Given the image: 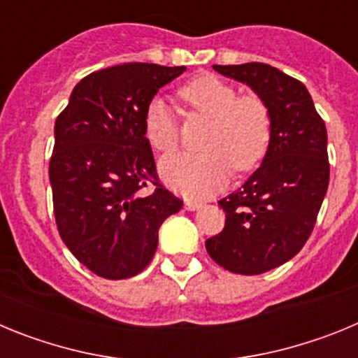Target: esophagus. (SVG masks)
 Masks as SVG:
<instances>
[{"instance_id":"1","label":"esophagus","mask_w":358,"mask_h":358,"mask_svg":"<svg viewBox=\"0 0 358 358\" xmlns=\"http://www.w3.org/2000/svg\"><path fill=\"white\" fill-rule=\"evenodd\" d=\"M201 206H202V202H199V201H186L185 202V208H186V210H189V211L199 210Z\"/></svg>"}]
</instances>
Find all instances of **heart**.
Wrapping results in <instances>:
<instances>
[{"label":"heart","mask_w":358,"mask_h":358,"mask_svg":"<svg viewBox=\"0 0 358 358\" xmlns=\"http://www.w3.org/2000/svg\"><path fill=\"white\" fill-rule=\"evenodd\" d=\"M188 113L210 120L201 140V154H181L161 161V176L185 195H206L224 185L233 170L249 172L265 157L273 138V116L256 94L238 90L215 75L189 80L177 91ZM143 134L157 154L169 156L179 145L172 109L152 98L143 110Z\"/></svg>","instance_id":"heart-1"}]
</instances>
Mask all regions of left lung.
<instances>
[{
    "label": "left lung",
    "instance_id": "obj_1",
    "mask_svg": "<svg viewBox=\"0 0 358 358\" xmlns=\"http://www.w3.org/2000/svg\"><path fill=\"white\" fill-rule=\"evenodd\" d=\"M213 68L251 85L273 116L264 163L242 188L218 201L226 224L206 240L220 267L255 276L289 262L312 235L330 181L327 127L305 84L278 68L262 62Z\"/></svg>",
    "mask_w": 358,
    "mask_h": 358
}]
</instances>
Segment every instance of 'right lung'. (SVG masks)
Returning <instances> with one entry per match:
<instances>
[{"instance_id": "right-lung-1", "label": "right lung", "mask_w": 358, "mask_h": 358, "mask_svg": "<svg viewBox=\"0 0 358 358\" xmlns=\"http://www.w3.org/2000/svg\"><path fill=\"white\" fill-rule=\"evenodd\" d=\"M185 71L148 62L100 69L75 85L57 116L50 159L57 229L96 276L140 274L154 258L163 220L181 210V199L157 177L143 110Z\"/></svg>"}]
</instances>
